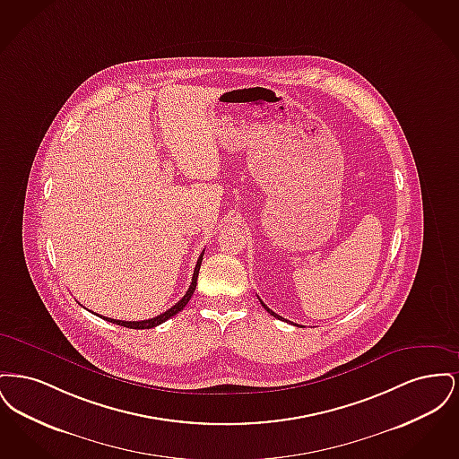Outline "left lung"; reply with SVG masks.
Here are the masks:
<instances>
[{
	"mask_svg": "<svg viewBox=\"0 0 459 459\" xmlns=\"http://www.w3.org/2000/svg\"><path fill=\"white\" fill-rule=\"evenodd\" d=\"M260 303H262L263 307H264V309H266V311H268V313H270V315H272V316H275V318H279V320H282V316H279V315H277V313H273V311H272V309H270V307H268V306H266V305H264V303H263L262 299H260ZM292 325H296V324H292ZM296 327H303V325H296Z\"/></svg>",
	"mask_w": 459,
	"mask_h": 459,
	"instance_id": "obj_1",
	"label": "left lung"
}]
</instances>
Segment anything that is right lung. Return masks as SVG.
Returning <instances> with one entry per match:
<instances>
[{
	"mask_svg": "<svg viewBox=\"0 0 459 459\" xmlns=\"http://www.w3.org/2000/svg\"><path fill=\"white\" fill-rule=\"evenodd\" d=\"M203 255H204V251L201 253V256L197 258L196 266H195V273H193V282L189 285V289H187V292L184 294V298L178 301V303H175L170 309H167L165 313H161V315H158V316H154V318H150V320H141V322H124V320H113V318H105L107 322H111V324H117V325H120V327H127V328H153L156 325H161L163 322H167L169 318H172L174 315H177L180 309H184V306L189 303V299H191V296L195 294V289H196L197 282V273H199V268H201V262H203Z\"/></svg>",
	"mask_w": 459,
	"mask_h": 459,
	"instance_id": "add662e5",
	"label": "right lung"
}]
</instances>
